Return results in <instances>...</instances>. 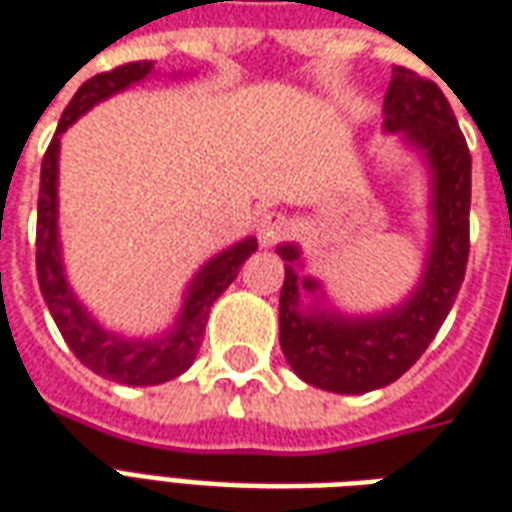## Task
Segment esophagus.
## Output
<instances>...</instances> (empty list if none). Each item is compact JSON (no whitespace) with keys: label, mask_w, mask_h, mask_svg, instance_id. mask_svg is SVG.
<instances>
[{"label":"esophagus","mask_w":512,"mask_h":512,"mask_svg":"<svg viewBox=\"0 0 512 512\" xmlns=\"http://www.w3.org/2000/svg\"><path fill=\"white\" fill-rule=\"evenodd\" d=\"M290 230V222L285 213L279 211H268L260 216V222H257V238H260V244L263 246H274L279 241H285V235Z\"/></svg>","instance_id":"34e87169"}]
</instances>
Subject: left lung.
<instances>
[{"instance_id":"1","label":"left lung","mask_w":512,"mask_h":512,"mask_svg":"<svg viewBox=\"0 0 512 512\" xmlns=\"http://www.w3.org/2000/svg\"><path fill=\"white\" fill-rule=\"evenodd\" d=\"M384 128L389 134L400 131L430 167L433 233L414 293L373 318H348L318 304L304 310L301 296H315L321 285L301 274L299 246L277 249L285 260L279 293L282 354L301 381L337 395H365L392 384L425 354L450 315L469 260L472 156L439 84L395 68L384 95Z\"/></svg>"}]
</instances>
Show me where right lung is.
<instances>
[{"mask_svg":"<svg viewBox=\"0 0 512 512\" xmlns=\"http://www.w3.org/2000/svg\"><path fill=\"white\" fill-rule=\"evenodd\" d=\"M150 71H153V62H128L115 71L98 73L76 90L71 104L65 106L57 134L51 139L46 156H43L38 194V257H35V266H38L40 293L49 304L51 318L84 367H90L93 373L109 378V381L128 386L164 384L169 378H178L180 373L189 370L194 356L200 351L211 304L230 288V282L238 277V268L244 266L246 257L257 249L255 238H244L230 249H224L222 255L208 260L197 271V277L191 279L175 326L167 334L153 337V340H128L123 334L106 332L104 326H98L93 315L84 310L79 299L73 296L71 285L65 279V268H62L60 233H57L60 136L98 101L126 90L128 84L142 82Z\"/></svg>","mask_w":512,"mask_h":512,"instance_id":"right-lung-1","label":"right lung"}]
</instances>
